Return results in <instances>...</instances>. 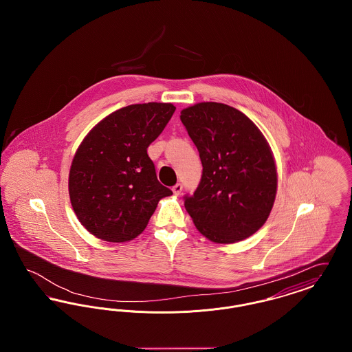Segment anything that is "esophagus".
Returning <instances> with one entry per match:
<instances>
[{
    "label": "esophagus",
    "mask_w": 352,
    "mask_h": 352,
    "mask_svg": "<svg viewBox=\"0 0 352 352\" xmlns=\"http://www.w3.org/2000/svg\"><path fill=\"white\" fill-rule=\"evenodd\" d=\"M182 188H184V187H182V184H177L175 186H173L171 191H173V194H174V195H177V197H178V195H181V192H182Z\"/></svg>",
    "instance_id": "obj_1"
}]
</instances>
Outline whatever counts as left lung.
Masks as SVG:
<instances>
[{
  "instance_id": "1",
  "label": "left lung",
  "mask_w": 352,
  "mask_h": 352,
  "mask_svg": "<svg viewBox=\"0 0 352 352\" xmlns=\"http://www.w3.org/2000/svg\"><path fill=\"white\" fill-rule=\"evenodd\" d=\"M198 148L203 174L184 208L197 230L218 244L257 232L277 194V168L267 138L251 118L223 102L204 101L181 111Z\"/></svg>"
}]
</instances>
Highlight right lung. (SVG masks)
Returning a JSON list of instances; mask_svg holds the SVG:
<instances>
[{"instance_id": "add662e5", "label": "right lung", "mask_w": 352, "mask_h": 352, "mask_svg": "<svg viewBox=\"0 0 352 352\" xmlns=\"http://www.w3.org/2000/svg\"><path fill=\"white\" fill-rule=\"evenodd\" d=\"M174 111L171 102L132 104L102 118L84 137L69 168L68 194L89 234L109 243L133 240L158 201L173 194L158 182L146 149Z\"/></svg>"}]
</instances>
